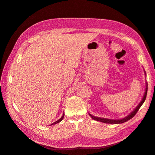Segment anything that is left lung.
<instances>
[{"mask_svg":"<svg viewBox=\"0 0 155 155\" xmlns=\"http://www.w3.org/2000/svg\"><path fill=\"white\" fill-rule=\"evenodd\" d=\"M147 90H148V85H147V87H146V91H145L144 95L143 98V100L141 101V102L138 104V106L136 108V109L132 112L130 114H129L128 116H126L124 118L121 119V120H111V119H107V118H98V117H95L92 115H90V116L92 119L95 120L97 121H100L101 122H104V123H106V124H121V123H124L126 121L129 120L131 119L132 118H133L134 116L136 115V114L137 113V112L138 111V110L140 109V108L141 107V106L143 105V103L144 102L145 100H146L147 97Z\"/></svg>","mask_w":155,"mask_h":155,"instance_id":"obj_1","label":"left lung"}]
</instances>
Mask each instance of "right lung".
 Here are the masks:
<instances>
[{
	"instance_id": "add662e5",
	"label": "right lung",
	"mask_w": 155,
	"mask_h": 155,
	"mask_svg": "<svg viewBox=\"0 0 155 155\" xmlns=\"http://www.w3.org/2000/svg\"><path fill=\"white\" fill-rule=\"evenodd\" d=\"M64 114H63V116H62V117L60 118L59 120H57L56 122H53V124H50V125H53V124H58V123H59V122H61L62 120H63V118H64Z\"/></svg>"
}]
</instances>
